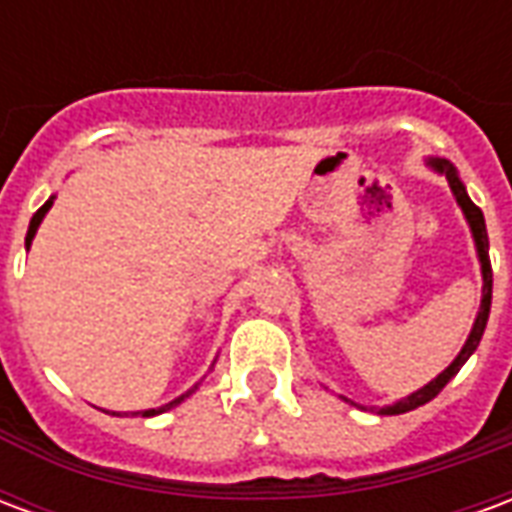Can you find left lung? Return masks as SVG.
Wrapping results in <instances>:
<instances>
[{
	"mask_svg": "<svg viewBox=\"0 0 512 512\" xmlns=\"http://www.w3.org/2000/svg\"><path fill=\"white\" fill-rule=\"evenodd\" d=\"M430 167L441 172L444 178L450 180V189L455 194V200L461 205L463 216H466V222L472 227V235H474V246H477V257H480V271H483V299H480V312H477V318H474V326H472V334H469V340L466 345L461 348V354L452 359V365L439 373V376L433 378L430 384H425L422 389H417L414 395L403 397V400H397L395 406H384L378 408V414H406V411H414V408L425 406L428 400L439 395L444 386L450 384V378L466 365V359L477 351V345L483 340V332H485V323H488V312H491V288H494V277H491V257H488V233H485V219H483V211L469 200V194H466V186L461 183L458 178V172L452 167L450 161H444V158H430L428 161ZM356 406V403H354Z\"/></svg>",
	"mask_w": 512,
	"mask_h": 512,
	"instance_id": "obj_1",
	"label": "left lung"
}]
</instances>
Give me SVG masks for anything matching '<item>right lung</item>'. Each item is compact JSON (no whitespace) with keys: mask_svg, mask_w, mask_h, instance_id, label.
<instances>
[{"mask_svg":"<svg viewBox=\"0 0 512 512\" xmlns=\"http://www.w3.org/2000/svg\"><path fill=\"white\" fill-rule=\"evenodd\" d=\"M51 202H54V197H49V200L43 202V205H40V208H38V213L32 216V222H29V230H27V249H29V244H32V238H35V233H38V227H40V222H43V216L49 213ZM194 389H197V386H191L186 395H180V397H175V400H169L167 406L147 408V411H139V414H142V417H156V414H161V411H169V408H175V406H178V403H183V400H186V397H189L191 392H194ZM117 417H120V414H117Z\"/></svg>","mask_w":512,"mask_h":512,"instance_id":"1","label":"right lung"}]
</instances>
